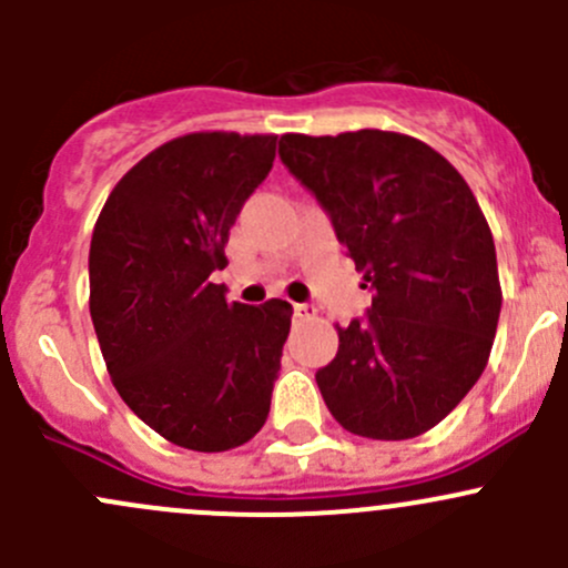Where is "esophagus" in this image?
Listing matches in <instances>:
<instances>
[{
  "label": "esophagus",
  "instance_id": "1",
  "mask_svg": "<svg viewBox=\"0 0 568 568\" xmlns=\"http://www.w3.org/2000/svg\"><path fill=\"white\" fill-rule=\"evenodd\" d=\"M294 318H300V321L316 318V307H313V305H294Z\"/></svg>",
  "mask_w": 568,
  "mask_h": 568
}]
</instances>
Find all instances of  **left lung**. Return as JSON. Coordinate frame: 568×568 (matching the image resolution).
Returning <instances> with one entry per match:
<instances>
[{
    "label": "left lung",
    "instance_id": "obj_1",
    "mask_svg": "<svg viewBox=\"0 0 568 568\" xmlns=\"http://www.w3.org/2000/svg\"><path fill=\"white\" fill-rule=\"evenodd\" d=\"M280 159L374 291L368 318L335 324L337 354L316 374L326 409L368 439L428 432L484 374L500 318L495 242L473 189L398 131L283 134Z\"/></svg>",
    "mask_w": 568,
    "mask_h": 568
}]
</instances>
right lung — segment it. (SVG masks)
Listing matches in <instances>:
<instances>
[{
	"label": "right lung",
	"instance_id": "add662e5",
	"mask_svg": "<svg viewBox=\"0 0 568 568\" xmlns=\"http://www.w3.org/2000/svg\"><path fill=\"white\" fill-rule=\"evenodd\" d=\"M277 134L194 131L134 164L90 242V316L114 390L168 443L220 454L268 417L291 305H242L211 283Z\"/></svg>",
	"mask_w": 568,
	"mask_h": 568
}]
</instances>
